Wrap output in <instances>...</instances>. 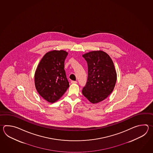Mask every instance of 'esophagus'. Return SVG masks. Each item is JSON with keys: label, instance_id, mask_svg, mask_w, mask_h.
I'll list each match as a JSON object with an SVG mask.
<instances>
[{"label": "esophagus", "instance_id": "34e87169", "mask_svg": "<svg viewBox=\"0 0 153 153\" xmlns=\"http://www.w3.org/2000/svg\"><path fill=\"white\" fill-rule=\"evenodd\" d=\"M71 83H72V84H76V83H77V81H71Z\"/></svg>", "mask_w": 153, "mask_h": 153}]
</instances>
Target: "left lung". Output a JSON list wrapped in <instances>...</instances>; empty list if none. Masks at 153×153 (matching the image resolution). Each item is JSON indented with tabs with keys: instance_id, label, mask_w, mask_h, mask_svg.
Returning a JSON list of instances; mask_svg holds the SVG:
<instances>
[{
	"instance_id": "left-lung-1",
	"label": "left lung",
	"mask_w": 153,
	"mask_h": 153,
	"mask_svg": "<svg viewBox=\"0 0 153 153\" xmlns=\"http://www.w3.org/2000/svg\"><path fill=\"white\" fill-rule=\"evenodd\" d=\"M88 66V78L82 93L92 103L103 101L111 94L117 75L111 57L103 51H93L82 55Z\"/></svg>"
}]
</instances>
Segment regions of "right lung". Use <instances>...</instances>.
<instances>
[{
  "label": "right lung",
  "instance_id": "add662e5",
  "mask_svg": "<svg viewBox=\"0 0 153 153\" xmlns=\"http://www.w3.org/2000/svg\"><path fill=\"white\" fill-rule=\"evenodd\" d=\"M67 55L68 52L64 50L47 52L36 69V89L44 99L50 103L58 101L69 86L64 69Z\"/></svg>",
  "mask_w": 153,
  "mask_h": 153
}]
</instances>
